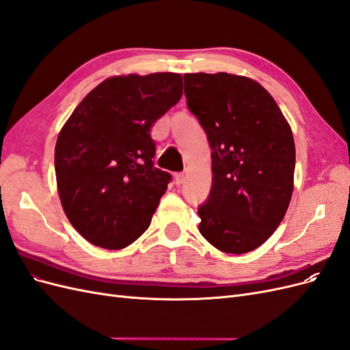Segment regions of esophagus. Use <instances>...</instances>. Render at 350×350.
<instances>
[{
	"mask_svg": "<svg viewBox=\"0 0 350 350\" xmlns=\"http://www.w3.org/2000/svg\"><path fill=\"white\" fill-rule=\"evenodd\" d=\"M184 179H185V175H184L183 172L175 174V184H176V185H181V184L184 183Z\"/></svg>",
	"mask_w": 350,
	"mask_h": 350,
	"instance_id": "obj_1",
	"label": "esophagus"
}]
</instances>
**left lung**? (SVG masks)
I'll return each mask as SVG.
<instances>
[{"label":"left lung","mask_w":350,"mask_h":350,"mask_svg":"<svg viewBox=\"0 0 350 350\" xmlns=\"http://www.w3.org/2000/svg\"><path fill=\"white\" fill-rule=\"evenodd\" d=\"M187 107L211 149L210 194L198 229L228 254L258 248L278 229L293 191L295 142L276 100L252 79L228 72L184 76Z\"/></svg>","instance_id":"1"}]
</instances>
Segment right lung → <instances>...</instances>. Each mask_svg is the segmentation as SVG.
I'll use <instances>...</instances> for the list:
<instances>
[{"mask_svg": "<svg viewBox=\"0 0 350 350\" xmlns=\"http://www.w3.org/2000/svg\"><path fill=\"white\" fill-rule=\"evenodd\" d=\"M183 96L176 72L115 76L94 88L59 131L55 174L79 234L107 250L140 238L171 174L154 167L152 125Z\"/></svg>", "mask_w": 350, "mask_h": 350, "instance_id": "add662e5", "label": "right lung"}]
</instances>
